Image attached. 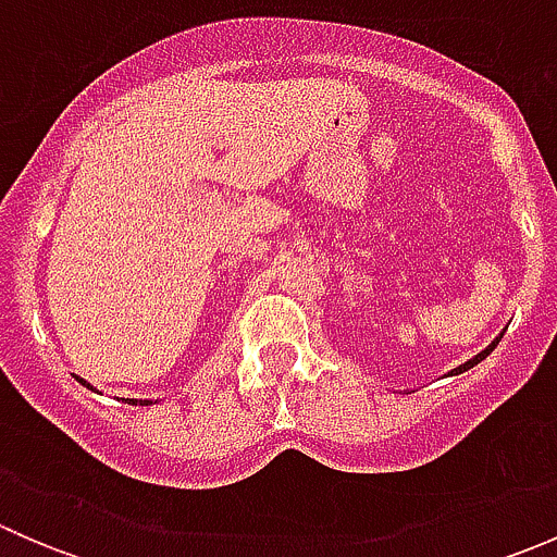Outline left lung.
Instances as JSON below:
<instances>
[{
    "instance_id": "8db88e82",
    "label": "left lung",
    "mask_w": 557,
    "mask_h": 557,
    "mask_svg": "<svg viewBox=\"0 0 557 557\" xmlns=\"http://www.w3.org/2000/svg\"><path fill=\"white\" fill-rule=\"evenodd\" d=\"M502 336H504V334H498V336H496V339H493V342H491V345H487V347H485V350H480V352H476V356H474V358H469V361H466V363H460V367H455V369H450V372H447V377H455V374H463V372H469V369H471V367H476V363H480V361H485V358H487V356H491V352H493V350H496V345H498V342H502Z\"/></svg>"
}]
</instances>
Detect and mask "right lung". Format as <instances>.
I'll return each mask as SVG.
<instances>
[{
	"label": "right lung",
	"instance_id": "obj_1",
	"mask_svg": "<svg viewBox=\"0 0 557 557\" xmlns=\"http://www.w3.org/2000/svg\"><path fill=\"white\" fill-rule=\"evenodd\" d=\"M75 380H77V383H81V385H86L88 391H97V387H94L91 383H86V380H83V377H75ZM126 401H128V404H143V407H148V404H153V401H150V398H126Z\"/></svg>",
	"mask_w": 557,
	"mask_h": 557
}]
</instances>
